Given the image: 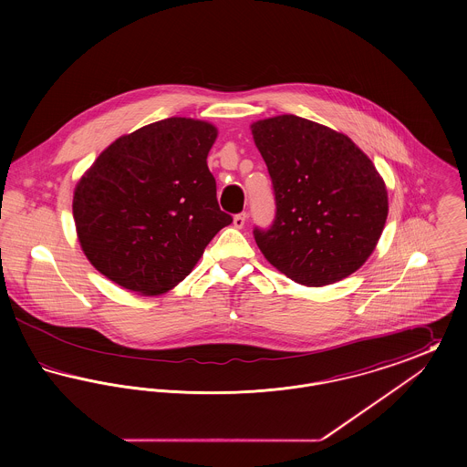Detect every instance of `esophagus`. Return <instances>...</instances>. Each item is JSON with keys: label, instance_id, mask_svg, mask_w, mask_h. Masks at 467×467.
Returning <instances> with one entry per match:
<instances>
[{"label": "esophagus", "instance_id": "obj_1", "mask_svg": "<svg viewBox=\"0 0 467 467\" xmlns=\"http://www.w3.org/2000/svg\"><path fill=\"white\" fill-rule=\"evenodd\" d=\"M244 223H246V213H244V212L238 213V215H234V221H233L234 227L242 229V227H244Z\"/></svg>", "mask_w": 467, "mask_h": 467}]
</instances>
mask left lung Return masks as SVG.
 <instances>
[{
	"instance_id": "left-lung-1",
	"label": "left lung",
	"mask_w": 467,
	"mask_h": 467,
	"mask_svg": "<svg viewBox=\"0 0 467 467\" xmlns=\"http://www.w3.org/2000/svg\"><path fill=\"white\" fill-rule=\"evenodd\" d=\"M273 183L275 219L254 227L267 261L290 280L322 287L373 254L387 221V189L371 159L333 130L296 115L252 124Z\"/></svg>"
}]
</instances>
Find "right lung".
<instances>
[{
	"mask_svg": "<svg viewBox=\"0 0 467 467\" xmlns=\"http://www.w3.org/2000/svg\"><path fill=\"white\" fill-rule=\"evenodd\" d=\"M217 130L171 117L115 140L77 183L73 219L90 265L124 289H173L229 223L206 157Z\"/></svg>",
	"mask_w": 467,
	"mask_h": 467,
	"instance_id": "obj_1",
	"label": "right lung"
}]
</instances>
